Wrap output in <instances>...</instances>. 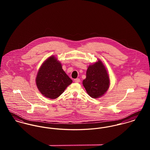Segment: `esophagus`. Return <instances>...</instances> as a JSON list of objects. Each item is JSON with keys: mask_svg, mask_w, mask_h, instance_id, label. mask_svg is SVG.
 <instances>
[{"mask_svg": "<svg viewBox=\"0 0 150 150\" xmlns=\"http://www.w3.org/2000/svg\"><path fill=\"white\" fill-rule=\"evenodd\" d=\"M74 82L75 83H79L80 81V79H75L74 80Z\"/></svg>", "mask_w": 150, "mask_h": 150, "instance_id": "esophagus-1", "label": "esophagus"}]
</instances>
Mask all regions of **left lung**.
I'll use <instances>...</instances> for the list:
<instances>
[{
	"label": "left lung",
	"mask_w": 150,
	"mask_h": 150,
	"mask_svg": "<svg viewBox=\"0 0 150 150\" xmlns=\"http://www.w3.org/2000/svg\"><path fill=\"white\" fill-rule=\"evenodd\" d=\"M86 76L83 84L91 98H98L105 94L109 87L110 79L101 61L90 65L86 70Z\"/></svg>",
	"instance_id": "1"
}]
</instances>
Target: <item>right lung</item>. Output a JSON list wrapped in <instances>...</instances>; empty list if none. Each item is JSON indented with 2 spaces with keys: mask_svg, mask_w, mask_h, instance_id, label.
Masks as SVG:
<instances>
[{
  "mask_svg": "<svg viewBox=\"0 0 150 150\" xmlns=\"http://www.w3.org/2000/svg\"><path fill=\"white\" fill-rule=\"evenodd\" d=\"M36 82L43 95L54 99L64 92L72 80L65 73L60 62L54 57H51L40 68Z\"/></svg>",
  "mask_w": 150,
  "mask_h": 150,
  "instance_id": "1",
  "label": "right lung"
}]
</instances>
